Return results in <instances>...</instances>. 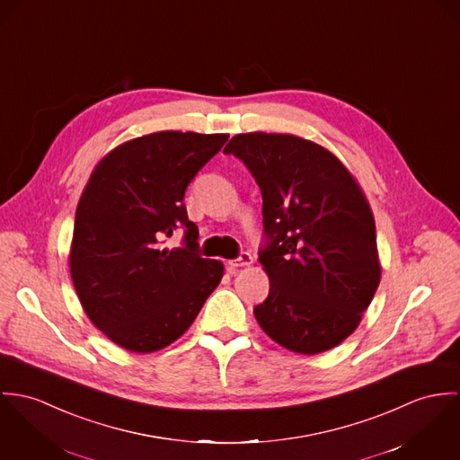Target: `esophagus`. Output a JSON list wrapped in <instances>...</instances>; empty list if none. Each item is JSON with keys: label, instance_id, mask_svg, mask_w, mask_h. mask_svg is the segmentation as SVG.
Masks as SVG:
<instances>
[{"label": "esophagus", "instance_id": "34e87169", "mask_svg": "<svg viewBox=\"0 0 460 460\" xmlns=\"http://www.w3.org/2000/svg\"><path fill=\"white\" fill-rule=\"evenodd\" d=\"M251 262H252V255L249 254V252H242L236 259L229 261L227 266H229L231 270H236V268H240V266H249Z\"/></svg>", "mask_w": 460, "mask_h": 460}]
</instances>
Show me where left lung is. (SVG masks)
I'll return each mask as SVG.
<instances>
[{
  "label": "left lung",
  "instance_id": "left-lung-1",
  "mask_svg": "<svg viewBox=\"0 0 460 460\" xmlns=\"http://www.w3.org/2000/svg\"><path fill=\"white\" fill-rule=\"evenodd\" d=\"M261 189L259 262L270 277L255 319L282 348L317 355L357 330L381 279L376 222L342 162L289 134H238L224 148Z\"/></svg>",
  "mask_w": 460,
  "mask_h": 460
}]
</instances>
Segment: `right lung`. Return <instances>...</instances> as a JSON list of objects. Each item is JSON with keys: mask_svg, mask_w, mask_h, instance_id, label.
<instances>
[{"mask_svg": "<svg viewBox=\"0 0 460 460\" xmlns=\"http://www.w3.org/2000/svg\"><path fill=\"white\" fill-rule=\"evenodd\" d=\"M227 134L155 132L112 150L75 211L70 273L81 305L114 344L158 351L180 339L218 286L224 266L199 254L185 190ZM184 233L180 248L164 242Z\"/></svg>", "mask_w": 460, "mask_h": 460, "instance_id": "right-lung-1", "label": "right lung"}]
</instances>
